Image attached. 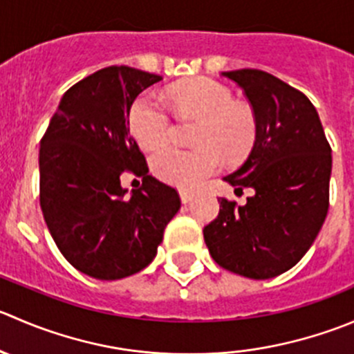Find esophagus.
<instances>
[{"label":"esophagus","mask_w":354,"mask_h":354,"mask_svg":"<svg viewBox=\"0 0 354 354\" xmlns=\"http://www.w3.org/2000/svg\"><path fill=\"white\" fill-rule=\"evenodd\" d=\"M180 197H181V202H183V204H188V202L194 201V194H192V192H187V190H181Z\"/></svg>","instance_id":"1"}]
</instances>
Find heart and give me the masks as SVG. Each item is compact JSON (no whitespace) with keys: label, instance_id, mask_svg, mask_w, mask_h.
Segmentation results:
<instances>
[{"label":"heart","instance_id":"obj_1","mask_svg":"<svg viewBox=\"0 0 354 354\" xmlns=\"http://www.w3.org/2000/svg\"><path fill=\"white\" fill-rule=\"evenodd\" d=\"M169 100L181 118H195L198 149L164 147L150 157L152 173L159 180L180 188H197L218 173L223 156L236 160L245 156L256 136V121L249 107L233 102L232 91L209 77H195L171 88ZM129 129L143 149H157L169 142L174 124L162 102L153 93H143L129 109Z\"/></svg>","mask_w":354,"mask_h":354}]
</instances>
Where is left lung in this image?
<instances>
[{
    "label": "left lung",
    "instance_id": "8db88e82",
    "mask_svg": "<svg viewBox=\"0 0 354 354\" xmlns=\"http://www.w3.org/2000/svg\"><path fill=\"white\" fill-rule=\"evenodd\" d=\"M221 75L242 88L256 121L249 157L225 181L254 195L245 205L219 198L218 218L204 226L205 245L228 272L273 279L299 263L327 218L332 150L299 90L257 68Z\"/></svg>",
    "mask_w": 354,
    "mask_h": 354
}]
</instances>
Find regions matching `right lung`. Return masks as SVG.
I'll return each mask as SVG.
<instances>
[{
	"mask_svg": "<svg viewBox=\"0 0 354 354\" xmlns=\"http://www.w3.org/2000/svg\"><path fill=\"white\" fill-rule=\"evenodd\" d=\"M160 75L112 65L68 88L39 149V202L65 259L98 280H119L149 266L180 195L149 174L129 135V109ZM142 187L125 197L120 174Z\"/></svg>",
	"mask_w": 354,
	"mask_h": 354,
	"instance_id": "obj_1",
	"label": "right lung"
}]
</instances>
